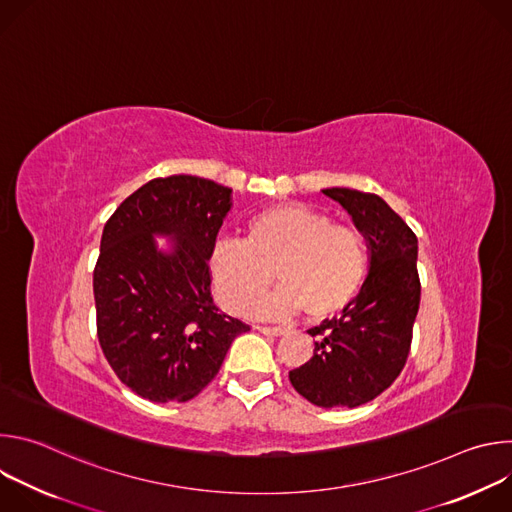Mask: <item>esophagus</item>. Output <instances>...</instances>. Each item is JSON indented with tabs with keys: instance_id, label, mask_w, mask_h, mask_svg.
Returning <instances> with one entry per match:
<instances>
[{
	"instance_id": "34e87169",
	"label": "esophagus",
	"mask_w": 512,
	"mask_h": 512,
	"mask_svg": "<svg viewBox=\"0 0 512 512\" xmlns=\"http://www.w3.org/2000/svg\"><path fill=\"white\" fill-rule=\"evenodd\" d=\"M257 330L261 332V334H267V336H281L285 330L283 328H273V326H257Z\"/></svg>"
}]
</instances>
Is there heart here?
Returning a JSON list of instances; mask_svg holds the SVG:
<instances>
[{
    "label": "heart",
    "mask_w": 512,
    "mask_h": 512,
    "mask_svg": "<svg viewBox=\"0 0 512 512\" xmlns=\"http://www.w3.org/2000/svg\"><path fill=\"white\" fill-rule=\"evenodd\" d=\"M216 298L237 314L259 302L273 283L281 287L253 314L312 320L346 310L367 279L369 245L364 235L300 202L269 206L249 218L241 241H218L208 257Z\"/></svg>",
    "instance_id": "1"
}]
</instances>
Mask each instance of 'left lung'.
Instances as JSON below:
<instances>
[{
  "instance_id": "1",
  "label": "left lung",
  "mask_w": 512,
  "mask_h": 512,
  "mask_svg": "<svg viewBox=\"0 0 512 512\" xmlns=\"http://www.w3.org/2000/svg\"><path fill=\"white\" fill-rule=\"evenodd\" d=\"M369 245V273L340 318L308 330L314 356L289 371L294 389L318 407H358L399 377L419 310L417 237L377 194L326 188Z\"/></svg>"
}]
</instances>
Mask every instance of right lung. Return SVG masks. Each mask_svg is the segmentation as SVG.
<instances>
[{
    "label": "right lung",
    "mask_w": 512,
    "mask_h": 512,
    "mask_svg": "<svg viewBox=\"0 0 512 512\" xmlns=\"http://www.w3.org/2000/svg\"><path fill=\"white\" fill-rule=\"evenodd\" d=\"M231 206V188L176 174L137 188L103 229L97 334L115 375L143 399L190 401L249 330L210 296L208 257Z\"/></svg>",
    "instance_id": "right-lung-1"
}]
</instances>
